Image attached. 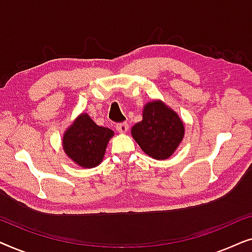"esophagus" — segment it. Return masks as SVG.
<instances>
[{
	"label": "esophagus",
	"mask_w": 252,
	"mask_h": 252,
	"mask_svg": "<svg viewBox=\"0 0 252 252\" xmlns=\"http://www.w3.org/2000/svg\"><path fill=\"white\" fill-rule=\"evenodd\" d=\"M116 128L119 133H126L128 130V124L127 123H119L116 125Z\"/></svg>",
	"instance_id": "1"
}]
</instances>
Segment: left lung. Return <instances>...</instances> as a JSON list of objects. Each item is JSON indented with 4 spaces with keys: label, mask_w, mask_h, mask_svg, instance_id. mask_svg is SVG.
I'll list each match as a JSON object with an SVG mask.
<instances>
[{
    "label": "left lung",
    "mask_w": 252,
    "mask_h": 252,
    "mask_svg": "<svg viewBox=\"0 0 252 252\" xmlns=\"http://www.w3.org/2000/svg\"><path fill=\"white\" fill-rule=\"evenodd\" d=\"M133 139L148 156L157 160L170 158L185 136V125L177 112L160 99L143 106L142 120L130 129Z\"/></svg>",
    "instance_id": "1"
}]
</instances>
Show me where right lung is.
Masks as SVG:
<instances>
[{
  "label": "right lung",
  "mask_w": 252,
  "mask_h": 252,
  "mask_svg": "<svg viewBox=\"0 0 252 252\" xmlns=\"http://www.w3.org/2000/svg\"><path fill=\"white\" fill-rule=\"evenodd\" d=\"M115 132L96 125L88 113L82 112L64 132L62 146L70 159L85 168L98 166Z\"/></svg>",
  "instance_id": "1"
}]
</instances>
